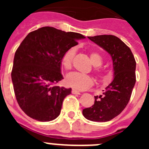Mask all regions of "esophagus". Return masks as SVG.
<instances>
[{"instance_id":"1","label":"esophagus","mask_w":149,"mask_h":149,"mask_svg":"<svg viewBox=\"0 0 149 149\" xmlns=\"http://www.w3.org/2000/svg\"><path fill=\"white\" fill-rule=\"evenodd\" d=\"M72 94H75V95H81V93H80V92H78V91L75 90V89H72Z\"/></svg>"}]
</instances>
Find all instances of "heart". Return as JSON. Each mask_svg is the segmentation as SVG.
<instances>
[{
	"label": "heart",
	"instance_id": "1",
	"mask_svg": "<svg viewBox=\"0 0 149 149\" xmlns=\"http://www.w3.org/2000/svg\"><path fill=\"white\" fill-rule=\"evenodd\" d=\"M75 48H71L67 50L63 54L61 60V65L65 70H70L72 66V60L75 55ZM90 61L95 66V72L97 74L101 73L99 66L102 65L103 58L101 55L98 52L93 51L89 54ZM65 83L68 86L73 88L77 90H85L88 89L93 84V80L90 76L84 74L78 73V72H73L67 75L65 78Z\"/></svg>",
	"mask_w": 149,
	"mask_h": 149
}]
</instances>
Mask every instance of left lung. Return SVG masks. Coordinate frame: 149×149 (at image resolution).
I'll use <instances>...</instances> for the list:
<instances>
[{
    "mask_svg": "<svg viewBox=\"0 0 149 149\" xmlns=\"http://www.w3.org/2000/svg\"><path fill=\"white\" fill-rule=\"evenodd\" d=\"M110 55L113 67V80L95 96V103L83 110L88 120L105 122L111 120L125 108L136 83V61L131 49L119 38L113 35L88 36Z\"/></svg>",
    "mask_w": 149,
    "mask_h": 149,
    "instance_id": "8db88e82",
    "label": "left lung"
}]
</instances>
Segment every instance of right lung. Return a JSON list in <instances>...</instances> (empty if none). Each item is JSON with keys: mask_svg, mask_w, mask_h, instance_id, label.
Masks as SVG:
<instances>
[{"mask_svg": "<svg viewBox=\"0 0 149 149\" xmlns=\"http://www.w3.org/2000/svg\"><path fill=\"white\" fill-rule=\"evenodd\" d=\"M81 33L43 27L30 32L15 51L12 81L18 104L28 116L39 122L58 117L72 89L53 86L63 77L61 60L65 51L85 39Z\"/></svg>", "mask_w": 149, "mask_h": 149, "instance_id": "obj_1", "label": "right lung"}]
</instances>
